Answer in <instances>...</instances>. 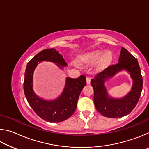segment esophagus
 Listing matches in <instances>:
<instances>
[{"label": "esophagus", "mask_w": 149, "mask_h": 149, "mask_svg": "<svg viewBox=\"0 0 149 149\" xmlns=\"http://www.w3.org/2000/svg\"><path fill=\"white\" fill-rule=\"evenodd\" d=\"M86 81H87V84H90V83H91V77H89V76L87 77Z\"/></svg>", "instance_id": "34e87169"}]
</instances>
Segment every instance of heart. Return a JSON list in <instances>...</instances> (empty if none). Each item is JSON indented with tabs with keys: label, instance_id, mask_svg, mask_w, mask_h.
Here are the masks:
<instances>
[{
	"label": "heart",
	"instance_id": "obj_1",
	"mask_svg": "<svg viewBox=\"0 0 149 149\" xmlns=\"http://www.w3.org/2000/svg\"><path fill=\"white\" fill-rule=\"evenodd\" d=\"M101 54L102 52L100 51L94 52L88 55L87 59L90 62H95L99 60V58L101 56ZM111 59H112V55H111L110 52H107L104 54H103L102 56L99 59V64L102 65H107L111 61Z\"/></svg>",
	"mask_w": 149,
	"mask_h": 149
}]
</instances>
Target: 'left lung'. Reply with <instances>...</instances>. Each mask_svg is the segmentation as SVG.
Here are the masks:
<instances>
[{
    "label": "left lung",
    "instance_id": "obj_1",
    "mask_svg": "<svg viewBox=\"0 0 149 149\" xmlns=\"http://www.w3.org/2000/svg\"><path fill=\"white\" fill-rule=\"evenodd\" d=\"M122 69H126L133 79L132 90L122 99L109 97L104 86L106 80L110 79ZM94 89V104L100 114L108 118H121L129 114L137 105L143 88V77L137 58L122 47L119 60L111 65L91 81Z\"/></svg>",
    "mask_w": 149,
    "mask_h": 149
}]
</instances>
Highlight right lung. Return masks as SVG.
Segmentation results:
<instances>
[{
    "label": "right lung",
    "mask_w": 149,
    "mask_h": 149,
    "mask_svg": "<svg viewBox=\"0 0 149 149\" xmlns=\"http://www.w3.org/2000/svg\"><path fill=\"white\" fill-rule=\"evenodd\" d=\"M42 61L57 64L60 68L67 65L64 58L54 49L42 50L27 63L24 82V91L27 102L34 112L46 122H60L74 114L82 89L86 85V77L81 75L76 78L67 77L64 91L58 99L45 100L37 97L33 90V74Z\"/></svg>",
    "instance_id": "1"
}]
</instances>
